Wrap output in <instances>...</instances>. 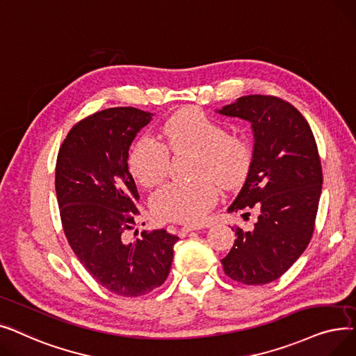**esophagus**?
I'll return each instance as SVG.
<instances>
[{
    "instance_id": "obj_1",
    "label": "esophagus",
    "mask_w": 356,
    "mask_h": 356,
    "mask_svg": "<svg viewBox=\"0 0 356 356\" xmlns=\"http://www.w3.org/2000/svg\"><path fill=\"white\" fill-rule=\"evenodd\" d=\"M198 227H195V226H184L182 229H181V233L182 234H187V233H190V232H193V230H197Z\"/></svg>"
}]
</instances>
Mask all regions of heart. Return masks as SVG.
<instances>
[{
	"label": "heart",
	"instance_id": "obj_1",
	"mask_svg": "<svg viewBox=\"0 0 356 356\" xmlns=\"http://www.w3.org/2000/svg\"><path fill=\"white\" fill-rule=\"evenodd\" d=\"M168 147L175 154H197L195 172L200 179L169 182L152 197V209L165 222L198 223L218 200V185L236 188L243 184L252 165V149L246 139L227 134L226 129L197 108H184L163 124ZM165 145L143 136L134 142L129 155L131 175L145 187L162 182L169 169Z\"/></svg>",
	"mask_w": 356,
	"mask_h": 356
}]
</instances>
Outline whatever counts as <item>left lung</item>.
Masks as SVG:
<instances>
[{
    "mask_svg": "<svg viewBox=\"0 0 356 356\" xmlns=\"http://www.w3.org/2000/svg\"><path fill=\"white\" fill-rule=\"evenodd\" d=\"M216 113L242 118L253 131L249 174L227 211L258 210L252 230L234 229L238 238L222 265L234 281L268 284L312 239L323 184L317 145L306 118L277 97L245 95Z\"/></svg>",
    "mask_w": 356,
    "mask_h": 356,
    "instance_id": "8db88e82",
    "label": "left lung"
}]
</instances>
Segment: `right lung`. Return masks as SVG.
<instances>
[{"label": "right lung", "instance_id": "add662e5", "mask_svg": "<svg viewBox=\"0 0 356 356\" xmlns=\"http://www.w3.org/2000/svg\"><path fill=\"white\" fill-rule=\"evenodd\" d=\"M152 117L134 107L94 113L70 130L56 161L55 188L66 239L98 284L124 297L145 296L165 282L178 241L162 229L127 241L139 213L129 149Z\"/></svg>", "mask_w": 356, "mask_h": 356}]
</instances>
